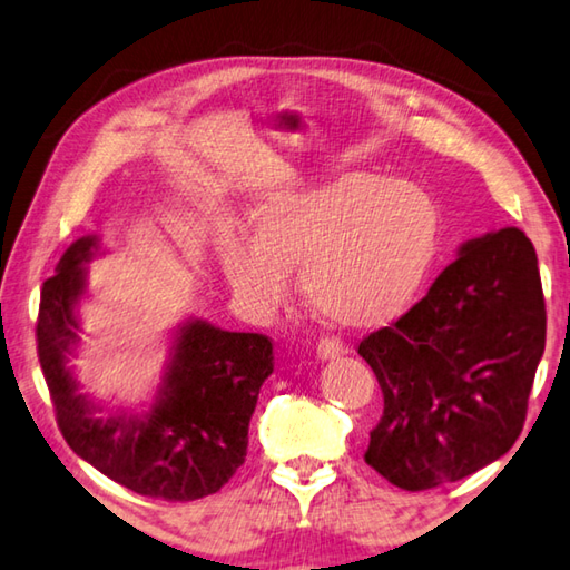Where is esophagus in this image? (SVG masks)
I'll return each instance as SVG.
<instances>
[{"mask_svg":"<svg viewBox=\"0 0 570 570\" xmlns=\"http://www.w3.org/2000/svg\"><path fill=\"white\" fill-rule=\"evenodd\" d=\"M316 354H320V360H336V356L346 354V346L340 340H322L316 346Z\"/></svg>","mask_w":570,"mask_h":570,"instance_id":"34e87169","label":"esophagus"}]
</instances>
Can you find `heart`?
<instances>
[{"instance_id": "1", "label": "heart", "mask_w": 570, "mask_h": 570, "mask_svg": "<svg viewBox=\"0 0 570 570\" xmlns=\"http://www.w3.org/2000/svg\"><path fill=\"white\" fill-rule=\"evenodd\" d=\"M254 238L218 236L228 286L258 316L286 304L302 272L306 306L324 322L366 330L397 316L417 292L438 246L432 193L410 178L346 170L320 186L264 196L250 210Z\"/></svg>"}]
</instances>
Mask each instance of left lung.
Returning <instances> with one entry per match:
<instances>
[{
    "label": "left lung",
    "instance_id": "obj_1",
    "mask_svg": "<svg viewBox=\"0 0 570 570\" xmlns=\"http://www.w3.org/2000/svg\"><path fill=\"white\" fill-rule=\"evenodd\" d=\"M546 350L538 256L515 226L470 238L422 302L362 340L384 412L364 452L392 485L428 490L515 445Z\"/></svg>",
    "mask_w": 570,
    "mask_h": 570
}]
</instances>
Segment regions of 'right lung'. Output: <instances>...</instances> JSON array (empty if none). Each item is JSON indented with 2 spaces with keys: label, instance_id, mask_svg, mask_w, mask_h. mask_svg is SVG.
<instances>
[{
  "label": "right lung",
  "instance_id": "1",
  "mask_svg": "<svg viewBox=\"0 0 570 570\" xmlns=\"http://www.w3.org/2000/svg\"><path fill=\"white\" fill-rule=\"evenodd\" d=\"M98 254V236L77 238L42 284L37 354L62 438L95 470L138 495L183 503L216 493L246 460L250 414L274 372L272 340L204 320L183 322L150 407L100 414L102 404L80 392L70 366L80 342L77 304L88 292L85 264Z\"/></svg>",
  "mask_w": 570,
  "mask_h": 570
}]
</instances>
